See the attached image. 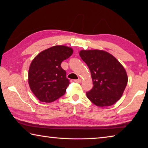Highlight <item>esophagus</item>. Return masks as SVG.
I'll use <instances>...</instances> for the list:
<instances>
[{
    "label": "esophagus",
    "mask_w": 148,
    "mask_h": 148,
    "mask_svg": "<svg viewBox=\"0 0 148 148\" xmlns=\"http://www.w3.org/2000/svg\"><path fill=\"white\" fill-rule=\"evenodd\" d=\"M74 82H76V83H80V82H81V79H74Z\"/></svg>",
    "instance_id": "obj_1"
}]
</instances>
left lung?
<instances>
[{"label":"left lung","mask_w":148,"mask_h":148,"mask_svg":"<svg viewBox=\"0 0 148 148\" xmlns=\"http://www.w3.org/2000/svg\"><path fill=\"white\" fill-rule=\"evenodd\" d=\"M79 56L91 74L93 87L87 98L100 107L114 104L121 98L128 77L123 66L115 57L102 50H82Z\"/></svg>","instance_id":"1"}]
</instances>
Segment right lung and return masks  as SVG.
<instances>
[{
  "instance_id": "1",
  "label": "right lung",
  "mask_w": 148,
  "mask_h": 148,
  "mask_svg": "<svg viewBox=\"0 0 148 148\" xmlns=\"http://www.w3.org/2000/svg\"><path fill=\"white\" fill-rule=\"evenodd\" d=\"M72 53L71 47L56 46L40 52L32 60L29 70V84L40 101L53 102L66 92L70 81L61 64Z\"/></svg>"
}]
</instances>
